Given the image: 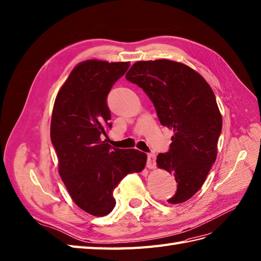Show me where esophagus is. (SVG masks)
Returning a JSON list of instances; mask_svg holds the SVG:
<instances>
[{
	"instance_id": "esophagus-1",
	"label": "esophagus",
	"mask_w": 261,
	"mask_h": 261,
	"mask_svg": "<svg viewBox=\"0 0 261 261\" xmlns=\"http://www.w3.org/2000/svg\"><path fill=\"white\" fill-rule=\"evenodd\" d=\"M155 154L150 153L148 154V160H147V167L149 169H154L155 168Z\"/></svg>"
}]
</instances>
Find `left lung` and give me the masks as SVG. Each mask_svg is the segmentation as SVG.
<instances>
[{
    "instance_id": "8db88e82",
    "label": "left lung",
    "mask_w": 261,
    "mask_h": 261,
    "mask_svg": "<svg viewBox=\"0 0 261 261\" xmlns=\"http://www.w3.org/2000/svg\"><path fill=\"white\" fill-rule=\"evenodd\" d=\"M125 77L147 93L160 123L173 130L170 150L158 154L156 166L178 184L168 202H185L202 187L217 159L222 118L214 91L190 66L167 59L138 61Z\"/></svg>"
}]
</instances>
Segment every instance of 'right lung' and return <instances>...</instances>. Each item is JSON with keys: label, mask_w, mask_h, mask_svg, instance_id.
<instances>
[{"label": "right lung", "mask_w": 261, "mask_h": 261, "mask_svg": "<svg viewBox=\"0 0 261 261\" xmlns=\"http://www.w3.org/2000/svg\"><path fill=\"white\" fill-rule=\"evenodd\" d=\"M130 62L87 60L71 71L59 90L51 119V141L59 173L70 196L86 213L103 217L116 205L113 190L126 174L141 172L147 154L103 141L111 128L107 96Z\"/></svg>", "instance_id": "add662e5"}]
</instances>
